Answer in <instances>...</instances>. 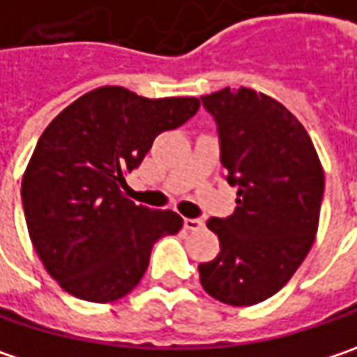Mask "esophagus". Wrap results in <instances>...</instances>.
Here are the masks:
<instances>
[{"mask_svg": "<svg viewBox=\"0 0 357 357\" xmlns=\"http://www.w3.org/2000/svg\"><path fill=\"white\" fill-rule=\"evenodd\" d=\"M185 229H189V231H201L203 229V221L201 219H185Z\"/></svg>", "mask_w": 357, "mask_h": 357, "instance_id": "obj_1", "label": "esophagus"}]
</instances>
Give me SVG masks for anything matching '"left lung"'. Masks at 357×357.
I'll list each match as a JSON object with an SVG mask.
<instances>
[{
  "label": "left lung",
  "instance_id": "obj_1",
  "mask_svg": "<svg viewBox=\"0 0 357 357\" xmlns=\"http://www.w3.org/2000/svg\"><path fill=\"white\" fill-rule=\"evenodd\" d=\"M219 128L236 211L213 217L219 254L199 264L201 284L231 307L276 294L315 242L325 174L305 126L282 103L248 87L201 97Z\"/></svg>",
  "mask_w": 357,
  "mask_h": 357
}]
</instances>
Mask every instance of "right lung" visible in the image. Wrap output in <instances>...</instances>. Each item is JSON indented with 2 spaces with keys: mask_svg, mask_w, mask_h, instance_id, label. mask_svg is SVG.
<instances>
[{
  "mask_svg": "<svg viewBox=\"0 0 357 357\" xmlns=\"http://www.w3.org/2000/svg\"><path fill=\"white\" fill-rule=\"evenodd\" d=\"M199 107L197 97L148 99L112 85L73 101L42 132L24 170L22 203L32 245L63 291L114 303L138 287L154 242L178 234V213L123 195L126 174Z\"/></svg>",
  "mask_w": 357,
  "mask_h": 357,
  "instance_id": "add662e5",
  "label": "right lung"
}]
</instances>
